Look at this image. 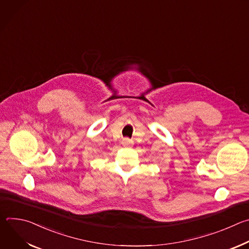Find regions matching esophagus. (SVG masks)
Instances as JSON below:
<instances>
[{"instance_id": "obj_1", "label": "esophagus", "mask_w": 249, "mask_h": 249, "mask_svg": "<svg viewBox=\"0 0 249 249\" xmlns=\"http://www.w3.org/2000/svg\"><path fill=\"white\" fill-rule=\"evenodd\" d=\"M130 144H132V140H130L129 138H124L122 140V145L123 146H129Z\"/></svg>"}]
</instances>
